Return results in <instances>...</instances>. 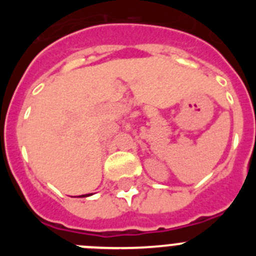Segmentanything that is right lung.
<instances>
[{
	"label": "right lung",
	"instance_id": "obj_1",
	"mask_svg": "<svg viewBox=\"0 0 256 256\" xmlns=\"http://www.w3.org/2000/svg\"><path fill=\"white\" fill-rule=\"evenodd\" d=\"M83 196H90V195H83Z\"/></svg>",
	"mask_w": 256,
	"mask_h": 256
}]
</instances>
